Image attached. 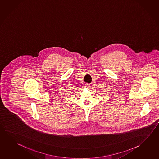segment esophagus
Here are the masks:
<instances>
[{
	"label": "esophagus",
	"mask_w": 159,
	"mask_h": 159,
	"mask_svg": "<svg viewBox=\"0 0 159 159\" xmlns=\"http://www.w3.org/2000/svg\"><path fill=\"white\" fill-rule=\"evenodd\" d=\"M86 85L87 87H90V84H86Z\"/></svg>",
	"instance_id": "34e87169"
}]
</instances>
